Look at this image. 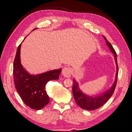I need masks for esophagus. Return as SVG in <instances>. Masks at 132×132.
Segmentation results:
<instances>
[{
  "instance_id": "obj_1",
  "label": "esophagus",
  "mask_w": 132,
  "mask_h": 132,
  "mask_svg": "<svg viewBox=\"0 0 132 132\" xmlns=\"http://www.w3.org/2000/svg\"><path fill=\"white\" fill-rule=\"evenodd\" d=\"M62 74L64 77L69 78L71 76V69L69 67H64L62 70Z\"/></svg>"
}]
</instances>
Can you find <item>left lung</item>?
Wrapping results in <instances>:
<instances>
[{"label": "left lung", "mask_w": 132, "mask_h": 132, "mask_svg": "<svg viewBox=\"0 0 132 132\" xmlns=\"http://www.w3.org/2000/svg\"><path fill=\"white\" fill-rule=\"evenodd\" d=\"M103 37H104V40H106L107 45L108 46L111 52L113 54L114 58H115L116 65H117V73H116L115 80L112 86L108 90H106L105 92L96 96H90L84 94L83 92H82V91L79 88L78 83L76 81L75 79H73L72 87L73 98H74L75 101L76 102L77 105L80 106L81 108H82V109H85L87 110H95L96 109L103 106L110 99L112 95H113L114 91H115L116 85H117L118 74L117 55L111 44L109 43V42H108V40L106 39V38L104 36Z\"/></svg>", "instance_id": "left-lung-1"}]
</instances>
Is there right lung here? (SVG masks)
<instances>
[{"label":"right lung","instance_id":"right-lung-1","mask_svg":"<svg viewBox=\"0 0 132 132\" xmlns=\"http://www.w3.org/2000/svg\"><path fill=\"white\" fill-rule=\"evenodd\" d=\"M21 45L17 48L13 64L15 87L22 101L32 109L40 110L50 103V97L45 90L49 81L58 80L61 69H55L37 75H31L20 62Z\"/></svg>","mask_w":132,"mask_h":132}]
</instances>
